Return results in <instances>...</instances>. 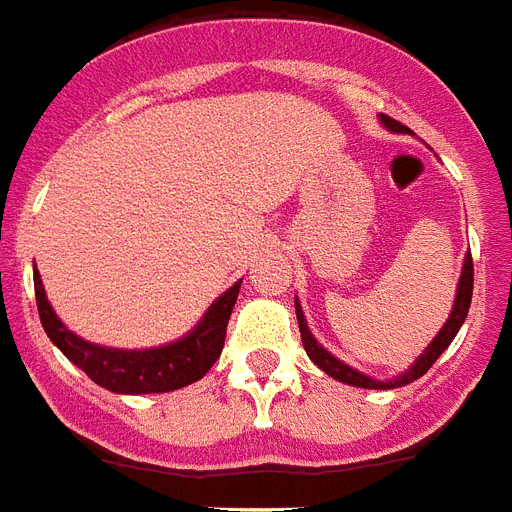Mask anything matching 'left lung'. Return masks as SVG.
<instances>
[{"label": "left lung", "mask_w": 512, "mask_h": 512, "mask_svg": "<svg viewBox=\"0 0 512 512\" xmlns=\"http://www.w3.org/2000/svg\"><path fill=\"white\" fill-rule=\"evenodd\" d=\"M381 123H384L386 131H392V134H407V128L402 126V123H397V120L389 118V115H381ZM471 297H473V260H471V255H465L463 270H460L458 292H455V302H452V310H450V318L444 321V326L439 328V334L431 339L429 347H426V350L418 355V360H415V363L410 365L407 371H402L400 376L386 378V381H378V378H373V376H365V373H360L357 368H352V365L342 363L339 357L331 355V352H328L323 344H318V339L313 336V331L307 328L305 313H302L299 299H294V307H297L299 334H302V344H305L307 357H310V360H313V363L318 365L323 373H326V376L336 378V381H342V384L360 386V389H397V386L413 384L415 378H421L423 373L429 371L431 365L439 360V355H442V352L450 347L452 339L458 336L460 326H463L465 318H468Z\"/></svg>", "instance_id": "obj_1"}]
</instances>
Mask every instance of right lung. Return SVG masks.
Here are the masks:
<instances>
[{"label": "right lung", "mask_w": 512, "mask_h": 512, "mask_svg": "<svg viewBox=\"0 0 512 512\" xmlns=\"http://www.w3.org/2000/svg\"><path fill=\"white\" fill-rule=\"evenodd\" d=\"M239 286L242 281H236L231 289L220 294L199 318L197 326L176 342L149 347V350H118V347L86 342L73 334L57 318L54 307L49 305L47 292H44L39 270H33V289H36L41 326L52 344L68 357L70 363L78 365L94 384L115 394L173 392V389L194 384L205 376L223 352L226 326L236 297H239Z\"/></svg>", "instance_id": "add662e5"}]
</instances>
